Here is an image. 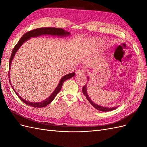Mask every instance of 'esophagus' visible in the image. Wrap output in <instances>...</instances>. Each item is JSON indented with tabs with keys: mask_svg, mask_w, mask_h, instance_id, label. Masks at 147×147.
<instances>
[{
	"mask_svg": "<svg viewBox=\"0 0 147 147\" xmlns=\"http://www.w3.org/2000/svg\"><path fill=\"white\" fill-rule=\"evenodd\" d=\"M77 74L78 75H81V74H84V71L83 69H78L77 70Z\"/></svg>",
	"mask_w": 147,
	"mask_h": 147,
	"instance_id": "obj_1",
	"label": "esophagus"
}]
</instances>
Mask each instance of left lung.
Listing matches in <instances>:
<instances>
[{"label":"left lung","instance_id":"obj_1","mask_svg":"<svg viewBox=\"0 0 147 147\" xmlns=\"http://www.w3.org/2000/svg\"><path fill=\"white\" fill-rule=\"evenodd\" d=\"M88 80H89V78L88 77ZM82 91H83V93L84 96H85L86 97L87 100L90 102V103L94 107L95 109H96L97 110H98L99 111H102V112H109V111H112V110H115V109L118 108V107H103V106H100V105H98L97 104H95L94 102H93L90 98V97H89V96L88 95V93H87V91H86V84H85L84 85L83 88H82Z\"/></svg>","mask_w":147,"mask_h":147}]
</instances>
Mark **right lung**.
<instances>
[{"instance_id":"obj_1","label":"right lung","mask_w":147,"mask_h":147,"mask_svg":"<svg viewBox=\"0 0 147 147\" xmlns=\"http://www.w3.org/2000/svg\"><path fill=\"white\" fill-rule=\"evenodd\" d=\"M55 35V36H56H56H58V37H65V36H68V35H69L70 32H67V31H65L63 29L56 28H38V29L32 30L30 31H29V32H26V34H24L23 35V36H22V37L20 39L18 42L17 43V44L15 45L14 48H13V50L11 53V57L10 58V61H9L10 68V65H11V63L13 59V57H14V56L16 54V53L17 52L18 50V49L21 47V46L23 45V43L28 40L29 38H30L31 37H36L40 36V35ZM75 73L73 72L71 74H67V75H64V77H62V78L61 79V80L58 84V85L57 86V87L56 88L55 91L53 92L52 94L45 100H44L42 102H30L24 100V99L22 98L21 97H20L18 94V93L15 91L14 88H13L12 86H11V87L13 88V90H14L15 92H16L17 96L19 97V98L22 101H23L24 103L26 104L29 106L34 107L42 108V107H46L47 105H48V104H50L51 103V102L53 100V99L55 98L56 95L58 94V92L60 91L62 86H63V84L64 81H65L66 80H68L70 78L73 77L75 75ZM8 77H9V81L11 84L10 80V72H9V75H8Z\"/></svg>"}]
</instances>
